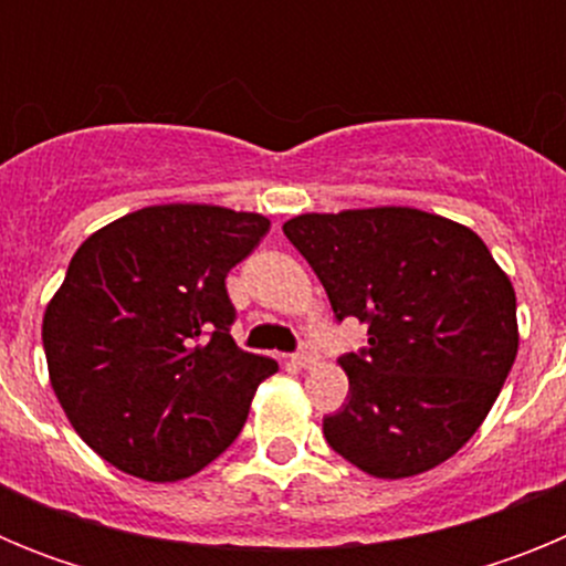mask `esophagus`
I'll list each match as a JSON object with an SVG mask.
<instances>
[{
    "instance_id": "1",
    "label": "esophagus",
    "mask_w": 566,
    "mask_h": 566,
    "mask_svg": "<svg viewBox=\"0 0 566 566\" xmlns=\"http://www.w3.org/2000/svg\"><path fill=\"white\" fill-rule=\"evenodd\" d=\"M294 363H297L300 368H312V365L317 363V348H314L308 339H300V348H297V354H294Z\"/></svg>"
}]
</instances>
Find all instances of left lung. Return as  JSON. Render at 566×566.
Masks as SVG:
<instances>
[{
    "instance_id": "left-lung-1",
    "label": "left lung",
    "mask_w": 566,
    "mask_h": 566,
    "mask_svg": "<svg viewBox=\"0 0 566 566\" xmlns=\"http://www.w3.org/2000/svg\"><path fill=\"white\" fill-rule=\"evenodd\" d=\"M334 317L368 326L339 357L348 397L323 417L332 451L377 479L437 468L479 431L518 352L516 292L476 232L408 207L283 223Z\"/></svg>"
}]
</instances>
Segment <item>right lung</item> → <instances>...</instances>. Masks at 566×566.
<instances>
[{
    "label": "right lung",
    "instance_id": "right-lung-1",
    "mask_svg": "<svg viewBox=\"0 0 566 566\" xmlns=\"http://www.w3.org/2000/svg\"><path fill=\"white\" fill-rule=\"evenodd\" d=\"M269 221L207 203L124 214L84 240L44 312L50 385L113 468L175 482L238 439L277 363L238 348L227 274Z\"/></svg>",
    "mask_w": 566,
    "mask_h": 566
}]
</instances>
